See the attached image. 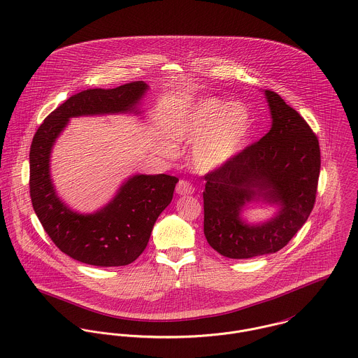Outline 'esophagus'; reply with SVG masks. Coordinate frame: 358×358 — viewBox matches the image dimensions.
<instances>
[{"instance_id": "obj_1", "label": "esophagus", "mask_w": 358, "mask_h": 358, "mask_svg": "<svg viewBox=\"0 0 358 358\" xmlns=\"http://www.w3.org/2000/svg\"><path fill=\"white\" fill-rule=\"evenodd\" d=\"M176 192L178 195H192L195 192V188H194V185L189 181L180 180L177 187H176Z\"/></svg>"}]
</instances>
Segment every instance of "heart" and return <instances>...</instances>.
<instances>
[{"label":"heart","mask_w":358,"mask_h":358,"mask_svg":"<svg viewBox=\"0 0 358 358\" xmlns=\"http://www.w3.org/2000/svg\"><path fill=\"white\" fill-rule=\"evenodd\" d=\"M250 126V113L241 103L206 99L178 120L173 134L182 143L195 144L191 155L194 167L210 173L238 155Z\"/></svg>","instance_id":"heart-1"}]
</instances>
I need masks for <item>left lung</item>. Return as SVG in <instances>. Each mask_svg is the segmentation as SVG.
I'll list each match as a JSON object with an SVG mask.
<instances>
[{
  "label": "left lung",
  "mask_w": 358,
  "mask_h": 358,
  "mask_svg": "<svg viewBox=\"0 0 358 358\" xmlns=\"http://www.w3.org/2000/svg\"><path fill=\"white\" fill-rule=\"evenodd\" d=\"M271 130L225 166L204 176V236L221 255L245 259L281 250L310 215L317 192V136L276 92L265 90ZM262 198L280 206L259 226L239 217L245 202Z\"/></svg>",
  "instance_id": "1"
}]
</instances>
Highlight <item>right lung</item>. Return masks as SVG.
<instances>
[{
  "label": "right lung",
  "mask_w": 358,
  "mask_h": 358,
  "mask_svg": "<svg viewBox=\"0 0 358 358\" xmlns=\"http://www.w3.org/2000/svg\"><path fill=\"white\" fill-rule=\"evenodd\" d=\"M148 85L143 80L115 89H87L67 99L41 123L30 148V196L38 220L56 247L94 266H124L145 250L155 221L170 204L177 177L138 174L94 214H78L57 198L49 158L55 140L73 117L134 111Z\"/></svg>",
  "instance_id": "add662e5"
}]
</instances>
